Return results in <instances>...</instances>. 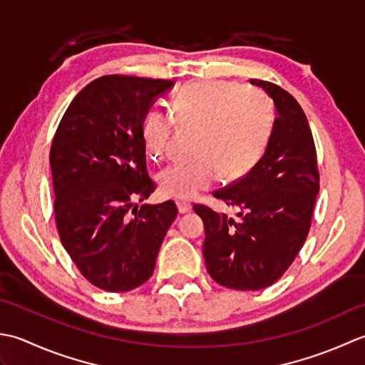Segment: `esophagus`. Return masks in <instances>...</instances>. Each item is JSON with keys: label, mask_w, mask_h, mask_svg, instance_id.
<instances>
[{"label": "esophagus", "mask_w": 365, "mask_h": 365, "mask_svg": "<svg viewBox=\"0 0 365 365\" xmlns=\"http://www.w3.org/2000/svg\"><path fill=\"white\" fill-rule=\"evenodd\" d=\"M176 206H178V212H180V214H185V212H189L192 210V205L185 203V202H178Z\"/></svg>", "instance_id": "esophagus-1"}]
</instances>
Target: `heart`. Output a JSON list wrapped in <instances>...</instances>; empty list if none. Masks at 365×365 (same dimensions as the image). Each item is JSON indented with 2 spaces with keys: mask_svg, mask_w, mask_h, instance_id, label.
I'll return each mask as SVG.
<instances>
[{
  "mask_svg": "<svg viewBox=\"0 0 365 365\" xmlns=\"http://www.w3.org/2000/svg\"><path fill=\"white\" fill-rule=\"evenodd\" d=\"M173 117L160 108L148 110L140 133L154 160L165 158L175 123L197 125L189 162L172 163L159 175L165 197L190 200L222 176L237 180L254 168L266 150L276 123L267 96L236 81L205 78L184 85L172 102Z\"/></svg>",
  "mask_w": 365,
  "mask_h": 365,
  "instance_id": "b5f03b06",
  "label": "heart"
}]
</instances>
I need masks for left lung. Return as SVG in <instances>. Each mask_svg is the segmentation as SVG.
Wrapping results in <instances>:
<instances>
[{"mask_svg": "<svg viewBox=\"0 0 365 365\" xmlns=\"http://www.w3.org/2000/svg\"><path fill=\"white\" fill-rule=\"evenodd\" d=\"M250 83L272 98L277 118L257 165L212 193L240 207V220L193 206L205 224L207 272L222 287L242 292L266 288L284 276L306 242L319 190L317 150L301 106L271 81Z\"/></svg>", "mask_w": 365, "mask_h": 365, "instance_id": "1", "label": "left lung"}]
</instances>
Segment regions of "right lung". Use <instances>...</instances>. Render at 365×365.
<instances>
[{"mask_svg": "<svg viewBox=\"0 0 365 365\" xmlns=\"http://www.w3.org/2000/svg\"><path fill=\"white\" fill-rule=\"evenodd\" d=\"M172 80L103 76L73 98L50 148L55 219L66 252L94 287L130 292L153 276L175 202L133 206L155 190L141 120Z\"/></svg>", "mask_w": 365, "mask_h": 365, "instance_id": "right-lung-1", "label": "right lung"}]
</instances>
